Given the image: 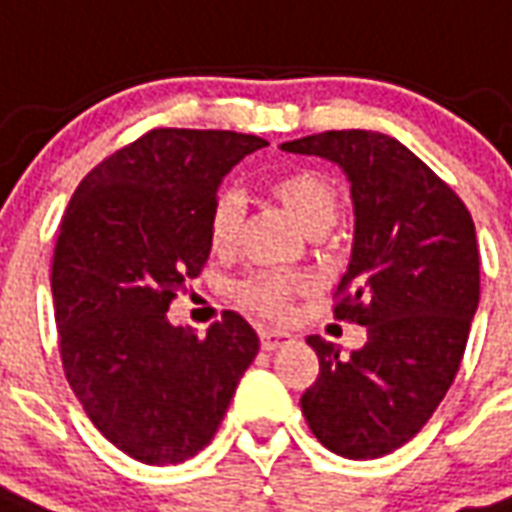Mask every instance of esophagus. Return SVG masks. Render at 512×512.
<instances>
[{
	"label": "esophagus",
	"mask_w": 512,
	"mask_h": 512,
	"mask_svg": "<svg viewBox=\"0 0 512 512\" xmlns=\"http://www.w3.org/2000/svg\"><path fill=\"white\" fill-rule=\"evenodd\" d=\"M289 343H294V335L286 330H261V349H267V352H275Z\"/></svg>",
	"instance_id": "obj_1"
}]
</instances>
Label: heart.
<instances>
[{
    "instance_id": "b5f03b06",
    "label": "heart",
    "mask_w": 512,
    "mask_h": 512,
    "mask_svg": "<svg viewBox=\"0 0 512 512\" xmlns=\"http://www.w3.org/2000/svg\"><path fill=\"white\" fill-rule=\"evenodd\" d=\"M272 193L281 201L302 229L311 231L330 226L338 215V188L330 179L311 169H297L283 174L272 182ZM242 226V199L234 190H223L215 196L207 212V240L215 253H229L237 245ZM305 281L297 275L281 272H253L240 283V300L264 313V316H283L292 305L294 292H300Z\"/></svg>"
}]
</instances>
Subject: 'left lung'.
I'll list each match as a JSON object with an SVG mask.
<instances>
[{"instance_id":"left-lung-1","label":"left lung","mask_w":512,"mask_h":512,"mask_svg":"<svg viewBox=\"0 0 512 512\" xmlns=\"http://www.w3.org/2000/svg\"><path fill=\"white\" fill-rule=\"evenodd\" d=\"M281 149L330 160L352 185V256L335 316L368 330L352 354L308 338L319 376L300 398L302 414L327 450L379 458L428 423L461 365L480 300L475 223L398 138L327 130Z\"/></svg>"}]
</instances>
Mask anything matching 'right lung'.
Wrapping results in <instances>:
<instances>
[{
    "label": "right lung",
    "instance_id": "1",
    "mask_svg": "<svg viewBox=\"0 0 512 512\" xmlns=\"http://www.w3.org/2000/svg\"><path fill=\"white\" fill-rule=\"evenodd\" d=\"M261 147L231 130H149L81 179L59 223L51 294L67 382L141 464H182L210 445L259 354L240 313L199 338L166 311L210 259L220 182Z\"/></svg>",
    "mask_w": 512,
    "mask_h": 512
}]
</instances>
